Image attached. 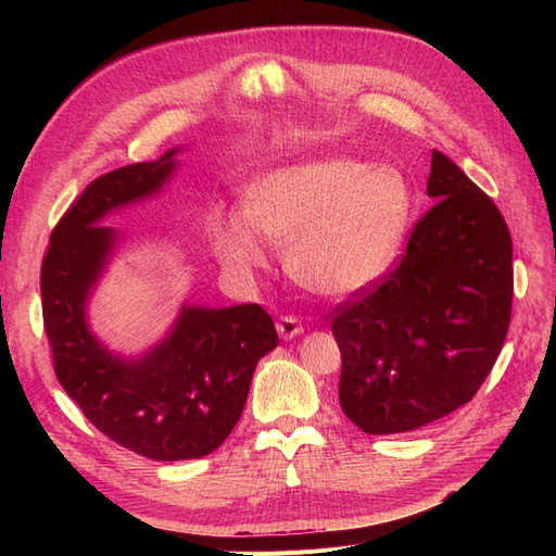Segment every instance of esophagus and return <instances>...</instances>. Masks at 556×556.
Segmentation results:
<instances>
[{
  "label": "esophagus",
  "instance_id": "obj_1",
  "mask_svg": "<svg viewBox=\"0 0 556 556\" xmlns=\"http://www.w3.org/2000/svg\"><path fill=\"white\" fill-rule=\"evenodd\" d=\"M276 329H278V333H280V339H285V341H292V339H296V336L304 331V327H301V323L296 317H292V315H285V317H280L278 323H276Z\"/></svg>",
  "mask_w": 556,
  "mask_h": 556
}]
</instances>
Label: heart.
I'll return each mask as SVG.
<instances>
[{
	"instance_id": "b5f03b06",
	"label": "heart",
	"mask_w": 556,
	"mask_h": 556,
	"mask_svg": "<svg viewBox=\"0 0 556 556\" xmlns=\"http://www.w3.org/2000/svg\"><path fill=\"white\" fill-rule=\"evenodd\" d=\"M413 215V188L392 164L333 155L260 176L243 208H213L208 241L229 271L268 264V241L288 245L290 276L313 294L345 301L390 271Z\"/></svg>"
}]
</instances>
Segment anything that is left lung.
<instances>
[{
  "label": "left lung",
  "instance_id": "8db88e82",
  "mask_svg": "<svg viewBox=\"0 0 556 556\" xmlns=\"http://www.w3.org/2000/svg\"><path fill=\"white\" fill-rule=\"evenodd\" d=\"M433 208L406 255L374 290L336 308L343 368L339 399L362 431L403 433L476 396L506 341L513 241L478 185L433 150Z\"/></svg>",
  "mask_w": 556,
  "mask_h": 556
}]
</instances>
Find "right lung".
I'll return each instance as SVG.
<instances>
[{"label": "right lung", "instance_id": "1", "mask_svg": "<svg viewBox=\"0 0 556 556\" xmlns=\"http://www.w3.org/2000/svg\"><path fill=\"white\" fill-rule=\"evenodd\" d=\"M172 148L92 180L50 233L41 266L43 327L55 376L90 422L141 457H206L243 413L257 362L278 345L274 319L257 304H185L172 329L141 355L97 339L88 306L123 237L102 220L157 197L178 172Z\"/></svg>", "mask_w": 556, "mask_h": 556}]
</instances>
